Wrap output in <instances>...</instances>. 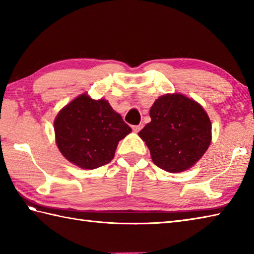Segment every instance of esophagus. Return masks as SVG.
<instances>
[{"label":"esophagus","instance_id":"esophagus-1","mask_svg":"<svg viewBox=\"0 0 254 254\" xmlns=\"http://www.w3.org/2000/svg\"><path fill=\"white\" fill-rule=\"evenodd\" d=\"M143 127V124H138V126H133L132 127V128H133V131L134 132H139V131H141V128Z\"/></svg>","mask_w":254,"mask_h":254}]
</instances>
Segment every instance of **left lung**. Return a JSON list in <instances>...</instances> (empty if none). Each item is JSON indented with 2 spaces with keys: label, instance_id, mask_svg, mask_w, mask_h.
I'll list each match as a JSON object with an SVG mask.
<instances>
[{
  "label": "left lung",
  "instance_id": "obj_1",
  "mask_svg": "<svg viewBox=\"0 0 254 254\" xmlns=\"http://www.w3.org/2000/svg\"><path fill=\"white\" fill-rule=\"evenodd\" d=\"M152 121L138 135L153 163L171 174L191 168L212 141V124L203 107L182 94L160 96L149 110Z\"/></svg>",
  "mask_w": 254,
  "mask_h": 254
}]
</instances>
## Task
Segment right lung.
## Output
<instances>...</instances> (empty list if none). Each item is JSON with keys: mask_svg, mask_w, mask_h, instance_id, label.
Instances as JSON below:
<instances>
[{"mask_svg": "<svg viewBox=\"0 0 254 254\" xmlns=\"http://www.w3.org/2000/svg\"><path fill=\"white\" fill-rule=\"evenodd\" d=\"M131 131L109 102L94 100L87 94L62 108L55 120L59 150L83 169H96L110 163L119 141Z\"/></svg>", "mask_w": 254, "mask_h": 254, "instance_id": "add662e5", "label": "right lung"}]
</instances>
